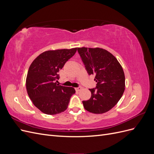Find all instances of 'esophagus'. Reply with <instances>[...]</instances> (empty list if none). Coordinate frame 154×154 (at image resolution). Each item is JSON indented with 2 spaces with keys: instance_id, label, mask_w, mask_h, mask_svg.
<instances>
[{
  "instance_id": "esophagus-1",
  "label": "esophagus",
  "mask_w": 154,
  "mask_h": 154,
  "mask_svg": "<svg viewBox=\"0 0 154 154\" xmlns=\"http://www.w3.org/2000/svg\"><path fill=\"white\" fill-rule=\"evenodd\" d=\"M82 87L81 86H80V87H76L75 88V90L76 91H80L81 89H82Z\"/></svg>"
}]
</instances>
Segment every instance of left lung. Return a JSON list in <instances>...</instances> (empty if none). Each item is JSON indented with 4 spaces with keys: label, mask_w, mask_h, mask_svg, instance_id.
<instances>
[{
    "label": "left lung",
    "mask_w": 154,
    "mask_h": 154,
    "mask_svg": "<svg viewBox=\"0 0 154 154\" xmlns=\"http://www.w3.org/2000/svg\"><path fill=\"white\" fill-rule=\"evenodd\" d=\"M88 75H94L97 84L90 88L91 98L82 103L85 110L94 114L106 112L117 104L125 87L123 68L109 51L101 48H78Z\"/></svg>",
    "instance_id": "8db88e82"
}]
</instances>
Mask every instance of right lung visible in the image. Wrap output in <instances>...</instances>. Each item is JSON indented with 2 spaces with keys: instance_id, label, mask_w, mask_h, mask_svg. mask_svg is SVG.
Returning a JSON list of instances; mask_svg holds the SVG:
<instances>
[{
  "instance_id": "right-lung-1",
  "label": "right lung",
  "mask_w": 154,
  "mask_h": 154,
  "mask_svg": "<svg viewBox=\"0 0 154 154\" xmlns=\"http://www.w3.org/2000/svg\"><path fill=\"white\" fill-rule=\"evenodd\" d=\"M77 48L48 51L32 62L27 72L26 89L34 105L43 113L54 115L66 110L75 90L57 84L58 72Z\"/></svg>"
}]
</instances>
